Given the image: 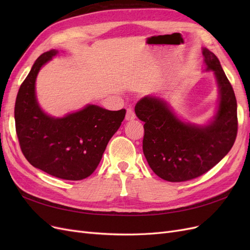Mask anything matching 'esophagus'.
Masks as SVG:
<instances>
[{"label": "esophagus", "instance_id": "1", "mask_svg": "<svg viewBox=\"0 0 250 250\" xmlns=\"http://www.w3.org/2000/svg\"><path fill=\"white\" fill-rule=\"evenodd\" d=\"M135 119V115H134V111L131 108H128L127 112H126V117L125 120L126 121H132Z\"/></svg>", "mask_w": 250, "mask_h": 250}]
</instances>
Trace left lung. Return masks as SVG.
Masks as SVG:
<instances>
[{
    "label": "left lung",
    "mask_w": 250,
    "mask_h": 250,
    "mask_svg": "<svg viewBox=\"0 0 250 250\" xmlns=\"http://www.w3.org/2000/svg\"><path fill=\"white\" fill-rule=\"evenodd\" d=\"M203 71L214 73L218 104L208 123L181 120L168 102L145 96L135 105L144 124L143 152L152 171L161 178L180 183L198 177L229 152L238 131L237 100L232 86L213 52L202 48Z\"/></svg>",
    "instance_id": "obj_1"
}]
</instances>
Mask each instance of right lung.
<instances>
[{"label": "right lung", "instance_id": "add662e5", "mask_svg": "<svg viewBox=\"0 0 250 250\" xmlns=\"http://www.w3.org/2000/svg\"><path fill=\"white\" fill-rule=\"evenodd\" d=\"M58 53L42 54L21 83L14 107L16 129L21 152L33 167L62 179L81 180L98 167L126 110L87 104L62 118L44 112L36 98V77Z\"/></svg>", "mask_w": 250, "mask_h": 250}]
</instances>
